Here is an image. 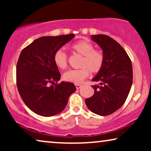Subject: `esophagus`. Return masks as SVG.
Returning <instances> with one entry per match:
<instances>
[{"label":"esophagus","mask_w":151,"mask_h":151,"mask_svg":"<svg viewBox=\"0 0 151 151\" xmlns=\"http://www.w3.org/2000/svg\"><path fill=\"white\" fill-rule=\"evenodd\" d=\"M75 85H76V87L77 89H79V88L81 87V84H76Z\"/></svg>","instance_id":"obj_1"}]
</instances>
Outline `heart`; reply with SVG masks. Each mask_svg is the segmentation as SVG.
Here are the masks:
<instances>
[{"label": "heart", "mask_w": 151, "mask_h": 151, "mask_svg": "<svg viewBox=\"0 0 151 151\" xmlns=\"http://www.w3.org/2000/svg\"><path fill=\"white\" fill-rule=\"evenodd\" d=\"M71 50L82 55L79 69H71L63 74L65 81L79 84L89 74L98 73L102 69L104 64V55L100 51L96 50L94 45L88 40H83L74 43ZM53 63L58 68L65 69L67 66V55L63 49H58L53 55Z\"/></svg>", "instance_id": "1"}]
</instances>
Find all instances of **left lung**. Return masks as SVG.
Instances as JSON below:
<instances>
[{
	"mask_svg": "<svg viewBox=\"0 0 151 151\" xmlns=\"http://www.w3.org/2000/svg\"><path fill=\"white\" fill-rule=\"evenodd\" d=\"M91 40L100 47L104 55L102 69L92 81L93 96L85 100L88 109L97 115H110L120 108L127 100L133 83V67L123 47L111 37L98 34Z\"/></svg>",
	"mask_w": 151,
	"mask_h": 151,
	"instance_id": "1",
	"label": "left lung"
}]
</instances>
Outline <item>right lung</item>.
Wrapping results in <instances>:
<instances>
[{
  "label": "right lung",
  "instance_id": "1",
  "mask_svg": "<svg viewBox=\"0 0 151 151\" xmlns=\"http://www.w3.org/2000/svg\"><path fill=\"white\" fill-rule=\"evenodd\" d=\"M73 34L44 36L35 40L20 53L16 67V82L22 100L30 110L43 117L62 112L76 91L73 83L62 81L53 63L57 50L72 40Z\"/></svg>",
  "mask_w": 151,
  "mask_h": 151
}]
</instances>
